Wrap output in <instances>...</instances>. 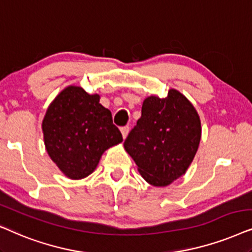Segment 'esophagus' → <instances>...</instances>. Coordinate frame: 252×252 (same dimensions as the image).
<instances>
[{
	"mask_svg": "<svg viewBox=\"0 0 252 252\" xmlns=\"http://www.w3.org/2000/svg\"><path fill=\"white\" fill-rule=\"evenodd\" d=\"M129 130H130V128L128 126H122V128H121V132H122L123 138H126V136H128V133H129Z\"/></svg>",
	"mask_w": 252,
	"mask_h": 252,
	"instance_id": "obj_1",
	"label": "esophagus"
}]
</instances>
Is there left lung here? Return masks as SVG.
Instances as JSON below:
<instances>
[{"mask_svg":"<svg viewBox=\"0 0 252 252\" xmlns=\"http://www.w3.org/2000/svg\"><path fill=\"white\" fill-rule=\"evenodd\" d=\"M202 126L198 113L177 90L166 98L151 95L142 116L124 142L140 175L154 187H167L186 174L198 150Z\"/></svg>","mask_w":252,"mask_h":252,"instance_id":"1","label":"left lung"}]
</instances>
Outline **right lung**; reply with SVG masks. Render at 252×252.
Masks as SVG:
<instances>
[{
    "label": "right lung",
    "instance_id": "right-lung-1",
    "mask_svg": "<svg viewBox=\"0 0 252 252\" xmlns=\"http://www.w3.org/2000/svg\"><path fill=\"white\" fill-rule=\"evenodd\" d=\"M99 101V94L70 85L53 100L43 117L47 153L71 180L92 174L103 152L123 140L110 110Z\"/></svg>",
    "mask_w": 252,
    "mask_h": 252
}]
</instances>
